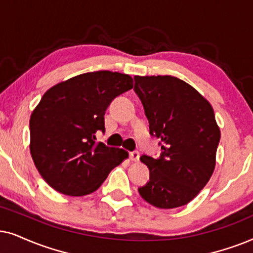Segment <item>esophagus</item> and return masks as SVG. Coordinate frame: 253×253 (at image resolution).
Instances as JSON below:
<instances>
[{"label":"esophagus","mask_w":253,"mask_h":253,"mask_svg":"<svg viewBox=\"0 0 253 253\" xmlns=\"http://www.w3.org/2000/svg\"><path fill=\"white\" fill-rule=\"evenodd\" d=\"M129 158L134 162H137L140 158V153L139 151H132V153H129Z\"/></svg>","instance_id":"34e87169"}]
</instances>
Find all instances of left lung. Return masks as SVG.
I'll return each instance as SVG.
<instances>
[{
  "label": "left lung",
  "instance_id": "8db88e82",
  "mask_svg": "<svg viewBox=\"0 0 253 253\" xmlns=\"http://www.w3.org/2000/svg\"><path fill=\"white\" fill-rule=\"evenodd\" d=\"M134 80V91L149 121L150 135L162 141L160 157L142 155L140 158L150 176L139 193L157 208L184 206L213 174L221 136L213 107L177 77L135 76Z\"/></svg>",
  "mask_w": 253,
  "mask_h": 253
}]
</instances>
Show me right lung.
<instances>
[{
  "label": "right lung",
  "instance_id": "1",
  "mask_svg": "<svg viewBox=\"0 0 253 253\" xmlns=\"http://www.w3.org/2000/svg\"><path fill=\"white\" fill-rule=\"evenodd\" d=\"M132 87L129 75L100 70L47 90L30 118V151L50 187L72 197L90 194L128 157L126 150L95 142V134L105 130L111 102Z\"/></svg>",
  "mask_w": 253,
  "mask_h": 253
}]
</instances>
